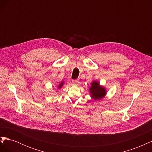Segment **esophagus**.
<instances>
[{
  "mask_svg": "<svg viewBox=\"0 0 152 152\" xmlns=\"http://www.w3.org/2000/svg\"><path fill=\"white\" fill-rule=\"evenodd\" d=\"M72 83L74 84V85L77 86L78 84H79V80H78L77 79H76V80H72Z\"/></svg>",
  "mask_w": 152,
  "mask_h": 152,
  "instance_id": "34e87169",
  "label": "esophagus"
}]
</instances>
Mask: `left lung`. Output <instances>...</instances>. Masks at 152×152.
I'll use <instances>...</instances> for the list:
<instances>
[{
    "label": "left lung",
    "instance_id": "obj_1",
    "mask_svg": "<svg viewBox=\"0 0 152 152\" xmlns=\"http://www.w3.org/2000/svg\"><path fill=\"white\" fill-rule=\"evenodd\" d=\"M90 92L91 97L94 99L97 100L103 98L106 94V90L103 87L99 86L98 82L93 81L91 84V87H90Z\"/></svg>",
    "mask_w": 152,
    "mask_h": 152
}]
</instances>
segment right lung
Segmentation results:
<instances>
[{"label":"right lung","mask_w":152,"mask_h":152,"mask_svg":"<svg viewBox=\"0 0 152 152\" xmlns=\"http://www.w3.org/2000/svg\"><path fill=\"white\" fill-rule=\"evenodd\" d=\"M63 82H61V83L59 85V86H58V87L59 88H61V87L63 86Z\"/></svg>","instance_id":"obj_1"}]
</instances>
